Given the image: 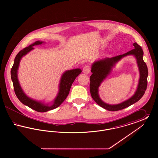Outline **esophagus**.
<instances>
[{
    "label": "esophagus",
    "mask_w": 158,
    "mask_h": 158,
    "mask_svg": "<svg viewBox=\"0 0 158 158\" xmlns=\"http://www.w3.org/2000/svg\"><path fill=\"white\" fill-rule=\"evenodd\" d=\"M90 72V68L89 66H85L83 68V73L85 74H88Z\"/></svg>",
    "instance_id": "1"
}]
</instances>
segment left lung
Returning <instances> with one entry per match:
<instances>
[{
  "mask_svg": "<svg viewBox=\"0 0 158 158\" xmlns=\"http://www.w3.org/2000/svg\"><path fill=\"white\" fill-rule=\"evenodd\" d=\"M134 49L127 53L111 58L106 57L94 61L91 66L90 77V92L91 96L97 104L106 110L115 111L123 110L135 104L142 97L147 88L148 70L146 63L143 59V52L142 47L136 43H133ZM133 55L136 58L139 68L140 77L135 93L131 98L118 105H109L105 103L98 95V88L106 77L110 74L112 68L123 57L127 55Z\"/></svg>",
  "mask_w": 158,
  "mask_h": 158,
  "instance_id": "8db88e82",
  "label": "left lung"
}]
</instances>
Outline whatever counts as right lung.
Masks as SVG:
<instances>
[{
    "label": "right lung",
    "mask_w": 158,
    "mask_h": 158,
    "mask_svg": "<svg viewBox=\"0 0 158 158\" xmlns=\"http://www.w3.org/2000/svg\"><path fill=\"white\" fill-rule=\"evenodd\" d=\"M43 43H45L41 41H37L20 51L15 57L14 65L10 71L11 79L13 82L14 88L17 98L23 104L27 105L32 110L40 113L47 112L59 106L67 98L71 86L76 77L82 72V70L81 69H75L67 70L63 73L60 78L58 94L52 104H45L42 101H38L28 97L23 90L18 78V70L19 66V63L24 56L34 49L33 47L34 46L41 45Z\"/></svg>",
    "instance_id": "right-lung-1"
}]
</instances>
